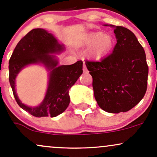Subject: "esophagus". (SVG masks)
<instances>
[{"label":"esophagus","instance_id":"obj_1","mask_svg":"<svg viewBox=\"0 0 157 157\" xmlns=\"http://www.w3.org/2000/svg\"><path fill=\"white\" fill-rule=\"evenodd\" d=\"M82 70H83L84 72H87V68H86V64H85L84 62H83V68H82Z\"/></svg>","mask_w":157,"mask_h":157}]
</instances>
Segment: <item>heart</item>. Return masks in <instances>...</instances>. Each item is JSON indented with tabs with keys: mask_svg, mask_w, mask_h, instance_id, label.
<instances>
[{
	"mask_svg": "<svg viewBox=\"0 0 157 157\" xmlns=\"http://www.w3.org/2000/svg\"><path fill=\"white\" fill-rule=\"evenodd\" d=\"M77 46H90L89 55L91 58L100 60L111 51L113 39L109 34L91 32L82 35L76 43Z\"/></svg>",
	"mask_w": 157,
	"mask_h": 157,
	"instance_id": "obj_1",
	"label": "heart"
}]
</instances>
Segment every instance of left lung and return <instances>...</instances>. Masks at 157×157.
I'll list each match as a JSON object with an SVG mask.
<instances>
[{
    "label": "left lung",
    "instance_id": "1",
    "mask_svg": "<svg viewBox=\"0 0 157 157\" xmlns=\"http://www.w3.org/2000/svg\"><path fill=\"white\" fill-rule=\"evenodd\" d=\"M108 26V25H105ZM113 52L100 61H86L92 76L95 100L109 113L126 112L141 101L147 90L148 66L145 50L132 32L112 26Z\"/></svg>",
    "mask_w": 157,
    "mask_h": 157
}]
</instances>
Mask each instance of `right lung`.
<instances>
[{
	"label": "right lung",
	"instance_id": "right-lung-1",
	"mask_svg": "<svg viewBox=\"0 0 157 157\" xmlns=\"http://www.w3.org/2000/svg\"><path fill=\"white\" fill-rule=\"evenodd\" d=\"M63 48L52 34L43 29H34L19 41L9 61V80L16 102L36 117H55L63 112L69 105V89L82 74V60L68 66H57L55 56L49 55L62 52ZM37 63H43L50 71L48 89L44 101L38 106L29 107L17 96L15 78L25 66Z\"/></svg>",
	"mask_w": 157,
	"mask_h": 157
}]
</instances>
